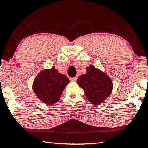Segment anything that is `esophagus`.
<instances>
[{"label":"esophagus","instance_id":"obj_1","mask_svg":"<svg viewBox=\"0 0 148 148\" xmlns=\"http://www.w3.org/2000/svg\"><path fill=\"white\" fill-rule=\"evenodd\" d=\"M77 78V77H71V78L70 79V80H71V82H76Z\"/></svg>","mask_w":148,"mask_h":148}]
</instances>
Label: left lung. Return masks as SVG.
I'll return each mask as SVG.
<instances>
[{"mask_svg": "<svg viewBox=\"0 0 148 148\" xmlns=\"http://www.w3.org/2000/svg\"><path fill=\"white\" fill-rule=\"evenodd\" d=\"M86 71L85 74L78 77L77 83L91 103L100 105L111 93L112 82L106 73L93 65L87 66Z\"/></svg>", "mask_w": 148, "mask_h": 148, "instance_id": "8db88e82", "label": "left lung"}]
</instances>
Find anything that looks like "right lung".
I'll return each mask as SVG.
<instances>
[{
  "mask_svg": "<svg viewBox=\"0 0 148 148\" xmlns=\"http://www.w3.org/2000/svg\"><path fill=\"white\" fill-rule=\"evenodd\" d=\"M70 82L65 74H61L55 67L41 71L35 78L33 90L44 103L52 106L58 101L64 88Z\"/></svg>",
  "mask_w": 148,
  "mask_h": 148,
  "instance_id": "right-lung-1",
  "label": "right lung"
}]
</instances>
